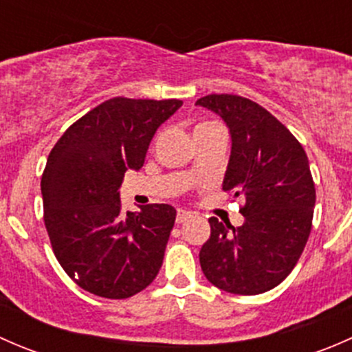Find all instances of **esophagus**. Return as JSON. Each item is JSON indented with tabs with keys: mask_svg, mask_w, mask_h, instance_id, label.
I'll list each match as a JSON object with an SVG mask.
<instances>
[{
	"mask_svg": "<svg viewBox=\"0 0 352 352\" xmlns=\"http://www.w3.org/2000/svg\"><path fill=\"white\" fill-rule=\"evenodd\" d=\"M190 218H192V212L184 211V209H179V211H177L175 221L177 223H184V221H187V219H190Z\"/></svg>",
	"mask_w": 352,
	"mask_h": 352,
	"instance_id": "esophagus-1",
	"label": "esophagus"
}]
</instances>
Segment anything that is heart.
<instances>
[{
    "label": "heart",
    "mask_w": 352,
    "mask_h": 352,
    "mask_svg": "<svg viewBox=\"0 0 352 352\" xmlns=\"http://www.w3.org/2000/svg\"><path fill=\"white\" fill-rule=\"evenodd\" d=\"M211 127H218V124H216V122H202V124H199L196 129H194V133H197V131L211 129Z\"/></svg>",
    "instance_id": "b5f03b06"
}]
</instances>
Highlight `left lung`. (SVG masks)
Returning <instances> with one entry per match:
<instances>
[{
    "mask_svg": "<svg viewBox=\"0 0 352 352\" xmlns=\"http://www.w3.org/2000/svg\"><path fill=\"white\" fill-rule=\"evenodd\" d=\"M196 105L228 124L232 155L223 190L245 199L239 228L209 218L201 269L211 285L228 293H265L293 271L310 236L315 184L307 153L285 124L248 98L212 94Z\"/></svg>",
    "mask_w": 352,
    "mask_h": 352,
    "instance_id": "left-lung-1",
    "label": "left lung"
}]
</instances>
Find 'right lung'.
Masks as SVG:
<instances>
[{"mask_svg":"<svg viewBox=\"0 0 352 352\" xmlns=\"http://www.w3.org/2000/svg\"><path fill=\"white\" fill-rule=\"evenodd\" d=\"M182 100L116 97L71 124L41 180L44 225L65 272L91 294L122 300L150 286L177 211L170 204L120 211L126 170H140L162 122Z\"/></svg>","mask_w":352,"mask_h":352,"instance_id":"1","label":"right lung"}]
</instances>
